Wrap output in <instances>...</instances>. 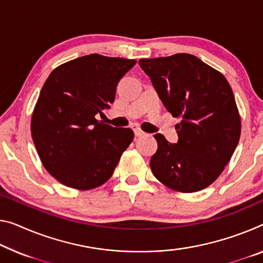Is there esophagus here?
Masks as SVG:
<instances>
[{"label":"esophagus","mask_w":263,"mask_h":263,"mask_svg":"<svg viewBox=\"0 0 263 263\" xmlns=\"http://www.w3.org/2000/svg\"><path fill=\"white\" fill-rule=\"evenodd\" d=\"M134 134H135V136H142V135L145 134V133H144L141 128L135 127V128H134Z\"/></svg>","instance_id":"esophagus-1"}]
</instances>
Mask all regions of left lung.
<instances>
[{
  "mask_svg": "<svg viewBox=\"0 0 263 263\" xmlns=\"http://www.w3.org/2000/svg\"><path fill=\"white\" fill-rule=\"evenodd\" d=\"M163 106L174 118L177 143L156 134L151 168L173 191L199 192L211 185L229 162L241 135V119L228 81L191 54L141 59Z\"/></svg>",
  "mask_w": 263,
  "mask_h": 263,
  "instance_id": "left-lung-1",
  "label": "left lung"
}]
</instances>
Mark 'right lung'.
Masks as SVG:
<instances>
[{
    "label": "right lung",
    "instance_id": "right-lung-1",
    "mask_svg": "<svg viewBox=\"0 0 263 263\" xmlns=\"http://www.w3.org/2000/svg\"><path fill=\"white\" fill-rule=\"evenodd\" d=\"M135 60L90 54L55 68L31 118V136L44 168L67 187L87 191L110 179L134 139L130 128L96 120L114 102Z\"/></svg>",
    "mask_w": 263,
    "mask_h": 263
}]
</instances>
